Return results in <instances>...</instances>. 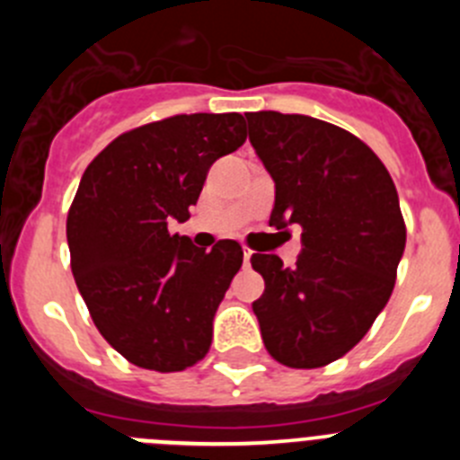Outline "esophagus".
<instances>
[{
    "label": "esophagus",
    "mask_w": 460,
    "mask_h": 460,
    "mask_svg": "<svg viewBox=\"0 0 460 460\" xmlns=\"http://www.w3.org/2000/svg\"><path fill=\"white\" fill-rule=\"evenodd\" d=\"M251 255H253V251H251L249 246H243V265H249Z\"/></svg>",
    "instance_id": "obj_1"
}]
</instances>
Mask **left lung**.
Here are the masks:
<instances>
[{
    "mask_svg": "<svg viewBox=\"0 0 460 460\" xmlns=\"http://www.w3.org/2000/svg\"><path fill=\"white\" fill-rule=\"evenodd\" d=\"M249 140L276 184L270 226L302 227L295 267L253 253L265 348L290 368L327 367L359 343L392 296L405 221L387 168L341 126L274 110L246 112Z\"/></svg>",
    "mask_w": 460,
    "mask_h": 460,
    "instance_id": "8db88e82",
    "label": "left lung"
}]
</instances>
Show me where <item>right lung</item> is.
I'll return each instance as SVG.
<instances>
[{
	"label": "right lung",
	"mask_w": 460,
	"mask_h": 460,
	"mask_svg": "<svg viewBox=\"0 0 460 460\" xmlns=\"http://www.w3.org/2000/svg\"><path fill=\"white\" fill-rule=\"evenodd\" d=\"M246 140L239 112H195L121 133L93 158L66 218L75 286L93 324L121 357L158 373L209 352L214 313L243 251H205L168 233L200 198L211 164Z\"/></svg>",
	"instance_id": "obj_1"
}]
</instances>
